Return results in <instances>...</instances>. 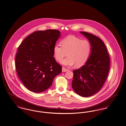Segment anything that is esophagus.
<instances>
[{
  "mask_svg": "<svg viewBox=\"0 0 126 126\" xmlns=\"http://www.w3.org/2000/svg\"><path fill=\"white\" fill-rule=\"evenodd\" d=\"M69 71L68 69H66V68H64V67H63L62 68V71L63 72H66V71Z\"/></svg>",
  "mask_w": 126,
  "mask_h": 126,
  "instance_id": "obj_1",
  "label": "esophagus"
}]
</instances>
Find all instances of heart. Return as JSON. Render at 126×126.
Returning a JSON list of instances; mask_svg holds the SVG:
<instances>
[{"mask_svg": "<svg viewBox=\"0 0 126 126\" xmlns=\"http://www.w3.org/2000/svg\"><path fill=\"white\" fill-rule=\"evenodd\" d=\"M61 44H55L53 48V54L56 60L60 62L65 56L67 57L61 62L67 66L75 64L78 67L84 65L91 55L92 45L86 39L82 40L78 37L70 35L63 39Z\"/></svg>", "mask_w": 126, "mask_h": 126, "instance_id": "1", "label": "heart"}]
</instances>
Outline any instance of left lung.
<instances>
[{"label": "left lung", "instance_id": "obj_1", "mask_svg": "<svg viewBox=\"0 0 126 126\" xmlns=\"http://www.w3.org/2000/svg\"><path fill=\"white\" fill-rule=\"evenodd\" d=\"M92 45L91 55L87 62L79 69L74 70L72 88L82 97L97 93L103 87L109 71L110 61L103 41L92 34L81 32Z\"/></svg>", "mask_w": 126, "mask_h": 126}]
</instances>
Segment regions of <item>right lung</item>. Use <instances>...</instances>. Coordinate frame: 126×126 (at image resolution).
<instances>
[{"label": "right lung", "instance_id": "1", "mask_svg": "<svg viewBox=\"0 0 126 126\" xmlns=\"http://www.w3.org/2000/svg\"><path fill=\"white\" fill-rule=\"evenodd\" d=\"M60 34L57 30L37 31L25 38L18 47L16 57L17 73L31 91H45L61 73L62 67L53 57V48Z\"/></svg>", "mask_w": 126, "mask_h": 126}]
</instances>
